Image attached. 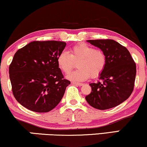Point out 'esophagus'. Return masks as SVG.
Listing matches in <instances>:
<instances>
[{
	"mask_svg": "<svg viewBox=\"0 0 147 147\" xmlns=\"http://www.w3.org/2000/svg\"><path fill=\"white\" fill-rule=\"evenodd\" d=\"M72 84H76V85H78V86H82V83H81V82H74V81H73L72 82Z\"/></svg>",
	"mask_w": 147,
	"mask_h": 147,
	"instance_id": "34e87169",
	"label": "esophagus"
}]
</instances>
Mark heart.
Listing matches in <instances>:
<instances>
[{
	"instance_id": "1",
	"label": "heart",
	"mask_w": 147,
	"mask_h": 147,
	"mask_svg": "<svg viewBox=\"0 0 147 147\" xmlns=\"http://www.w3.org/2000/svg\"><path fill=\"white\" fill-rule=\"evenodd\" d=\"M69 53L63 51L57 57L59 69L65 74H69L78 62L79 69L68 75L72 80H84L90 76H98L104 71L107 65V56L101 49H95L90 45L80 43L73 46Z\"/></svg>"
}]
</instances>
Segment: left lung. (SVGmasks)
Listing matches in <instances>:
<instances>
[{
	"label": "left lung",
	"mask_w": 147,
	"mask_h": 147,
	"mask_svg": "<svg viewBox=\"0 0 147 147\" xmlns=\"http://www.w3.org/2000/svg\"><path fill=\"white\" fill-rule=\"evenodd\" d=\"M107 56V65L97 83L85 98L90 106L106 110L121 104L131 96L135 86L136 63L125 47L111 39L87 40Z\"/></svg>",
	"instance_id": "1"
}]
</instances>
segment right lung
Returning a JSON list of instances; mask_svg holds the SVG:
<instances>
[{
	"label": "right lung",
	"mask_w": 147,
	"mask_h": 147,
	"mask_svg": "<svg viewBox=\"0 0 147 147\" xmlns=\"http://www.w3.org/2000/svg\"><path fill=\"white\" fill-rule=\"evenodd\" d=\"M65 47L62 41H33L14 54L9 66L12 94L28 110L49 112L61 100L71 84L57 64Z\"/></svg>",
	"instance_id": "right-lung-1"
}]
</instances>
